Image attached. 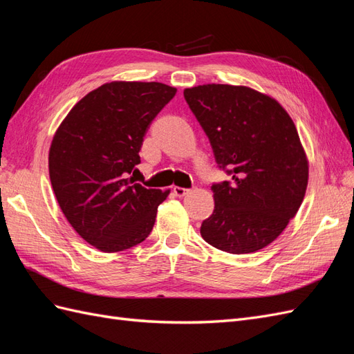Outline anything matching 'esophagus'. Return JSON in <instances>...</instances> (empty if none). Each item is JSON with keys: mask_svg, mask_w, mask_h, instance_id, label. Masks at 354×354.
<instances>
[{"mask_svg": "<svg viewBox=\"0 0 354 354\" xmlns=\"http://www.w3.org/2000/svg\"><path fill=\"white\" fill-rule=\"evenodd\" d=\"M173 192H174V195H176V196H178V198H183V196H186V195L189 194V189L174 186V187H173Z\"/></svg>", "mask_w": 354, "mask_h": 354, "instance_id": "34e87169", "label": "esophagus"}]
</instances>
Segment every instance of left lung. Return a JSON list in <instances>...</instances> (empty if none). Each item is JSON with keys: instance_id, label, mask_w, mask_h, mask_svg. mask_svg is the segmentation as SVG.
<instances>
[{"instance_id": "left-lung-1", "label": "left lung", "mask_w": 354, "mask_h": 354, "mask_svg": "<svg viewBox=\"0 0 354 354\" xmlns=\"http://www.w3.org/2000/svg\"><path fill=\"white\" fill-rule=\"evenodd\" d=\"M220 167L232 183L214 185L205 242L251 254L272 243L295 217L308 183V159L294 121L269 94L246 85L203 84L185 90Z\"/></svg>"}]
</instances>
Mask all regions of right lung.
Here are the masks:
<instances>
[{"instance_id":"obj_1","label":"right lung","mask_w":354,"mask_h":354,"mask_svg":"<svg viewBox=\"0 0 354 354\" xmlns=\"http://www.w3.org/2000/svg\"><path fill=\"white\" fill-rule=\"evenodd\" d=\"M176 91L162 82H106L84 95L53 136L48 173L60 209L99 251L130 250L153 229L169 189H146L130 174L149 125Z\"/></svg>"}]
</instances>
